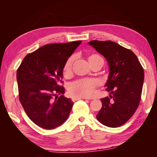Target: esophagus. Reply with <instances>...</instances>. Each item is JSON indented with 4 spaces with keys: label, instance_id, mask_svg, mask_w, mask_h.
I'll return each instance as SVG.
<instances>
[{
    "label": "esophagus",
    "instance_id": "1",
    "mask_svg": "<svg viewBox=\"0 0 157 157\" xmlns=\"http://www.w3.org/2000/svg\"><path fill=\"white\" fill-rule=\"evenodd\" d=\"M82 99H86V98H81V97H73L72 98V100L73 101V102H75L76 100H82Z\"/></svg>",
    "mask_w": 157,
    "mask_h": 157
}]
</instances>
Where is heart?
<instances>
[{"instance_id":"b5f03b06","label":"heart","mask_w":157,"mask_h":157,"mask_svg":"<svg viewBox=\"0 0 157 157\" xmlns=\"http://www.w3.org/2000/svg\"><path fill=\"white\" fill-rule=\"evenodd\" d=\"M98 57L97 55H93L89 57V60ZM74 57H71L66 61L63 66V75L66 78L71 76L72 73V66ZM100 82L95 79H82L73 82L68 88V91L73 96L81 98H91L95 94V89Z\"/></svg>"}]
</instances>
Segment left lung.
<instances>
[{
	"instance_id": "1",
	"label": "left lung",
	"mask_w": 157,
	"mask_h": 157,
	"mask_svg": "<svg viewBox=\"0 0 157 157\" xmlns=\"http://www.w3.org/2000/svg\"><path fill=\"white\" fill-rule=\"evenodd\" d=\"M88 44L105 57L109 68L105 86L110 92V98L100 99L102 106L96 118L105 126L120 127L129 120L139 107L144 71L136 55L116 42L94 40Z\"/></svg>"
}]
</instances>
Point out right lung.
Here are the masks:
<instances>
[{
    "mask_svg": "<svg viewBox=\"0 0 157 157\" xmlns=\"http://www.w3.org/2000/svg\"><path fill=\"white\" fill-rule=\"evenodd\" d=\"M82 41L47 44L26 55L17 73L19 100L26 114L46 129L67 120L73 102L63 96V66ZM59 94V97L58 95Z\"/></svg>",
    "mask_w": 157,
    "mask_h": 157,
    "instance_id": "1",
    "label": "right lung"
}]
</instances>
